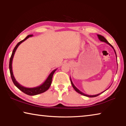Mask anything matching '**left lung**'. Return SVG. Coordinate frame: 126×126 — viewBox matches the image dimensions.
I'll return each mask as SVG.
<instances>
[{
	"label": "left lung",
	"mask_w": 126,
	"mask_h": 126,
	"mask_svg": "<svg viewBox=\"0 0 126 126\" xmlns=\"http://www.w3.org/2000/svg\"><path fill=\"white\" fill-rule=\"evenodd\" d=\"M97 36H98V39L101 40V42H104V43H107V44H108V45L109 46H110V47H111L113 49H114V53H115V54H116V58H117V55H116V51H115V50H114V49L113 48V47H112V46L111 45V44H110V43H108V42L107 41V39H106L105 38H104V37H103V36L102 35H99V34H97ZM70 79H71V84H72V87H73V88L74 89V90H75L77 92H78V93H79V94H82V95H84V96H86V97H97V96H98V95H99V94H101V93H103L104 92H105L106 90H105L104 91H103V92H102V93H99V94H95V95H88V94H84V93H83V92H82L81 91H80L79 90V89L77 88V87L74 86V84L73 83V82H72V79H71V77H70Z\"/></svg>",
	"instance_id": "obj_1"
}]
</instances>
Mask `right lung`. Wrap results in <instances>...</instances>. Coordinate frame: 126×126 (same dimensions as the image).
I'll list each match as a JSON object with an SVG mask.
<instances>
[{
  "instance_id": "right-lung-1",
  "label": "right lung",
  "mask_w": 126,
  "mask_h": 126,
  "mask_svg": "<svg viewBox=\"0 0 126 126\" xmlns=\"http://www.w3.org/2000/svg\"><path fill=\"white\" fill-rule=\"evenodd\" d=\"M33 35H28L26 38H25L24 39L22 40V41L19 42L18 44H16V46L15 47V48H14L11 57H10V61H9V71H10V76H11V78H12V79L13 80V83L14 84L15 86H16L19 89H20V90L21 91H22L23 93H24L25 94H27L29 95H37V94L42 93L44 92L47 91L49 89V88L50 87L51 83H52V77H53V74L54 73L55 71L57 69H55L54 70H53V71L51 72L49 75V76L48 77V78H47V79L45 80V82H44L43 83L38 87H34V88H27V87L22 86V85L20 84L16 80V78H15L14 76L13 75V70H12V62H13V59L14 54H15V53H16V49L18 48L20 44L24 42L25 40H27L28 38L33 37Z\"/></svg>"
}]
</instances>
